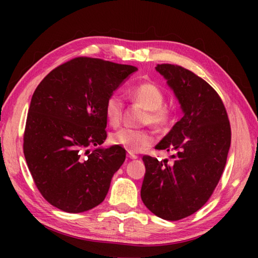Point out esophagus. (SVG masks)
<instances>
[{
  "mask_svg": "<svg viewBox=\"0 0 258 258\" xmlns=\"http://www.w3.org/2000/svg\"><path fill=\"white\" fill-rule=\"evenodd\" d=\"M127 157L130 159H137L138 158V156L137 155H134V154H132V152H128L127 154Z\"/></svg>",
  "mask_w": 258,
  "mask_h": 258,
  "instance_id": "esophagus-1",
  "label": "esophagus"
}]
</instances>
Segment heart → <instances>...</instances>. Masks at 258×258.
<instances>
[{
	"label": "heart",
	"instance_id": "obj_1",
	"mask_svg": "<svg viewBox=\"0 0 258 258\" xmlns=\"http://www.w3.org/2000/svg\"><path fill=\"white\" fill-rule=\"evenodd\" d=\"M130 97L141 103L147 109L142 123L151 124L155 127H164L171 121L173 109L165 103V93L161 87L151 81L137 83L128 90ZM104 113L108 123L118 126L123 119L124 100L118 93H111L104 103ZM112 145L123 147L130 152H139L146 149L154 142V135L148 130H135L124 127L110 137Z\"/></svg>",
	"mask_w": 258,
	"mask_h": 258
}]
</instances>
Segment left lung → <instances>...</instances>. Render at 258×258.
Returning a JSON list of instances; mask_svg holds the SVG:
<instances>
[{"instance_id":"8db88e82","label":"left lung","mask_w":258,"mask_h":258,"mask_svg":"<svg viewBox=\"0 0 258 258\" xmlns=\"http://www.w3.org/2000/svg\"><path fill=\"white\" fill-rule=\"evenodd\" d=\"M181 103L184 116L156 146L174 151V160L143 156L141 199L163 220L178 221L198 212L223 174L231 145L228 112L218 93L202 77L178 64L156 67Z\"/></svg>"}]
</instances>
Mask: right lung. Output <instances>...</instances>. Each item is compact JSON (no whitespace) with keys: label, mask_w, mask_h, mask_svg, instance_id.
Masks as SVG:
<instances>
[{"label":"right lung","mask_w":258,"mask_h":258,"mask_svg":"<svg viewBox=\"0 0 258 258\" xmlns=\"http://www.w3.org/2000/svg\"><path fill=\"white\" fill-rule=\"evenodd\" d=\"M137 67L77 56L50 72L30 101L24 155L35 185L47 203L67 213L101 204L123 165L120 146L107 149L104 103Z\"/></svg>","instance_id":"obj_1"}]
</instances>
